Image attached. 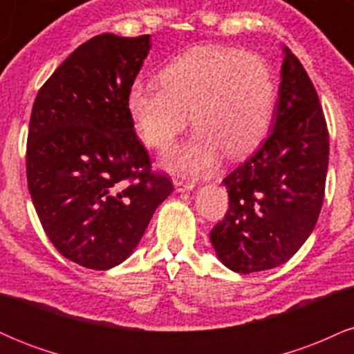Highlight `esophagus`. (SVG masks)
Listing matches in <instances>:
<instances>
[{"label": "esophagus", "mask_w": 354, "mask_h": 354, "mask_svg": "<svg viewBox=\"0 0 354 354\" xmlns=\"http://www.w3.org/2000/svg\"><path fill=\"white\" fill-rule=\"evenodd\" d=\"M173 185H174V188H176L178 193H188V191H193L194 189V183L193 181L178 180V178H174Z\"/></svg>", "instance_id": "1"}]
</instances>
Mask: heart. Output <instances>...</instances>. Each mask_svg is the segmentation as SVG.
Returning <instances> with one entry per match:
<instances>
[{"label":"heart","mask_w":354,"mask_h":354,"mask_svg":"<svg viewBox=\"0 0 354 354\" xmlns=\"http://www.w3.org/2000/svg\"><path fill=\"white\" fill-rule=\"evenodd\" d=\"M156 84L135 81L126 93L133 128L149 148L166 151L193 123L196 131L166 160L185 174L209 173L225 153H253L270 129L276 86L265 59L234 48L208 44L183 53Z\"/></svg>","instance_id":"heart-1"}]
</instances>
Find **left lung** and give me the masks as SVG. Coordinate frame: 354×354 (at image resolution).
Returning <instances> with one entry per match:
<instances>
[{
  "label": "left lung",
  "instance_id": "obj_1",
  "mask_svg": "<svg viewBox=\"0 0 354 354\" xmlns=\"http://www.w3.org/2000/svg\"><path fill=\"white\" fill-rule=\"evenodd\" d=\"M271 131L253 156L223 180L230 209L209 233L218 259L236 273L276 268L310 238L328 173L326 121L298 58L281 46Z\"/></svg>",
  "mask_w": 354,
  "mask_h": 354
}]
</instances>
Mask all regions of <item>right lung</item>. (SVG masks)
Wrapping results in <instances>:
<instances>
[{"instance_id": "right-lung-1", "label": "right lung", "mask_w": 354, "mask_h": 354, "mask_svg": "<svg viewBox=\"0 0 354 354\" xmlns=\"http://www.w3.org/2000/svg\"><path fill=\"white\" fill-rule=\"evenodd\" d=\"M149 48V35L95 36L59 64L31 111L26 176L35 209L56 250L89 270L128 259L173 193L169 178L149 169L126 111Z\"/></svg>"}]
</instances>
